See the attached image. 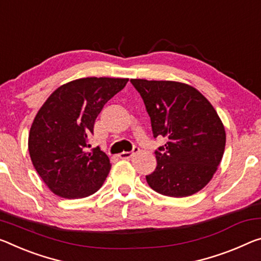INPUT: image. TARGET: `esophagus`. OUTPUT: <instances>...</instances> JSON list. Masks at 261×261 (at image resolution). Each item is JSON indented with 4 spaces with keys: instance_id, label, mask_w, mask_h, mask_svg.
<instances>
[{
    "instance_id": "1",
    "label": "esophagus",
    "mask_w": 261,
    "mask_h": 261,
    "mask_svg": "<svg viewBox=\"0 0 261 261\" xmlns=\"http://www.w3.org/2000/svg\"><path fill=\"white\" fill-rule=\"evenodd\" d=\"M138 151H139V148L135 147L134 151H132V152H122L121 154H119V158H121V159H130L131 156L134 155L136 152H138Z\"/></svg>"
}]
</instances>
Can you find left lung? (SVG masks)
Here are the masks:
<instances>
[{
    "label": "left lung",
    "instance_id": "obj_1",
    "mask_svg": "<svg viewBox=\"0 0 261 261\" xmlns=\"http://www.w3.org/2000/svg\"><path fill=\"white\" fill-rule=\"evenodd\" d=\"M151 117L153 136L168 142L155 152L156 168L146 181L156 193L186 197L205 187L224 153V125L196 88L177 81L131 79Z\"/></svg>",
    "mask_w": 261,
    "mask_h": 261
}]
</instances>
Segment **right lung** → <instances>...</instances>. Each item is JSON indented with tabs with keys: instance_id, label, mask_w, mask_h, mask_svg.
<instances>
[{
	"instance_id": "obj_1",
	"label": "right lung",
	"mask_w": 261,
	"mask_h": 261,
	"mask_svg": "<svg viewBox=\"0 0 261 261\" xmlns=\"http://www.w3.org/2000/svg\"><path fill=\"white\" fill-rule=\"evenodd\" d=\"M129 79L82 77L58 87L40 107L29 132L32 165L53 194L82 198L96 193L108 176L109 156L88 151L95 119Z\"/></svg>"
}]
</instances>
